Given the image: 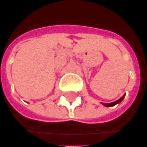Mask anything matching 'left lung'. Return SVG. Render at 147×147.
<instances>
[{
    "mask_svg": "<svg viewBox=\"0 0 147 147\" xmlns=\"http://www.w3.org/2000/svg\"><path fill=\"white\" fill-rule=\"evenodd\" d=\"M125 96H126V94H124L123 96H122V98H119L118 100H117V101L114 102H111V103H102V104L104 106H106V107H111V106H115V105L118 104V103L121 102L122 100H123V98H125Z\"/></svg>",
    "mask_w": 147,
    "mask_h": 147,
    "instance_id": "8db88e82",
    "label": "left lung"
}]
</instances>
